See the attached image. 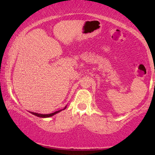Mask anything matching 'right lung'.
I'll use <instances>...</instances> for the list:
<instances>
[{
    "instance_id": "obj_1",
    "label": "right lung",
    "mask_w": 155,
    "mask_h": 155,
    "mask_svg": "<svg viewBox=\"0 0 155 155\" xmlns=\"http://www.w3.org/2000/svg\"><path fill=\"white\" fill-rule=\"evenodd\" d=\"M66 108V106H65V108H63V110L65 109ZM62 110H60V111H55L54 112V113H51V114H38V113H35V112H31V113L32 114L35 115V116L36 117H42V118H47V117H50L51 116H53V115L59 113L60 111H61Z\"/></svg>"
}]
</instances>
